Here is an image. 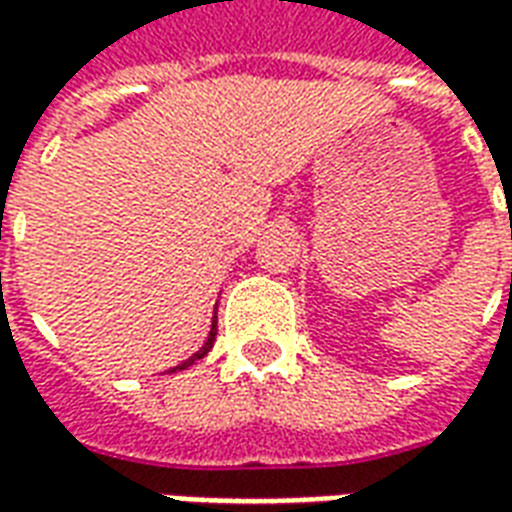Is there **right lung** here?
Masks as SVG:
<instances>
[{
  "label": "right lung",
  "mask_w": 512,
  "mask_h": 512,
  "mask_svg": "<svg viewBox=\"0 0 512 512\" xmlns=\"http://www.w3.org/2000/svg\"><path fill=\"white\" fill-rule=\"evenodd\" d=\"M213 340H216V315H213V329H211V334H208V343L202 345V351H197V354L191 356L189 362H183V365H180V367H175V370H186V367H189V365H194V362H197V359H202V356H205V354H208V351H211ZM175 370H172V373H175Z\"/></svg>",
  "instance_id": "1"
}]
</instances>
